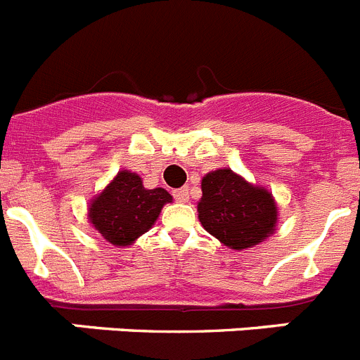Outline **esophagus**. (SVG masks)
I'll list each match as a JSON object with an SVG mask.
<instances>
[{"label":"esophagus","mask_w":360,"mask_h":360,"mask_svg":"<svg viewBox=\"0 0 360 360\" xmlns=\"http://www.w3.org/2000/svg\"><path fill=\"white\" fill-rule=\"evenodd\" d=\"M173 196L176 198V202H187V200H189V189H187V187H180V189H174Z\"/></svg>","instance_id":"1"}]
</instances>
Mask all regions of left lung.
<instances>
[{"label": "left lung", "instance_id": "obj_1", "mask_svg": "<svg viewBox=\"0 0 360 360\" xmlns=\"http://www.w3.org/2000/svg\"><path fill=\"white\" fill-rule=\"evenodd\" d=\"M198 218L203 229L234 250L250 249L276 231L278 207L269 191L231 169L202 178Z\"/></svg>", "mask_w": 360, "mask_h": 360}]
</instances>
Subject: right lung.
<instances>
[{"instance_id":"add662e5","label":"right lung","mask_w":360,"mask_h":360,"mask_svg":"<svg viewBox=\"0 0 360 360\" xmlns=\"http://www.w3.org/2000/svg\"><path fill=\"white\" fill-rule=\"evenodd\" d=\"M171 200L173 196L165 189H146L139 174L124 169L91 200L88 218L104 240L126 247L153 227Z\"/></svg>"}]
</instances>
